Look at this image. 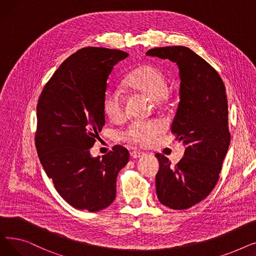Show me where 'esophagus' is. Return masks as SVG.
<instances>
[{"instance_id": "esophagus-1", "label": "esophagus", "mask_w": 256, "mask_h": 256, "mask_svg": "<svg viewBox=\"0 0 256 256\" xmlns=\"http://www.w3.org/2000/svg\"><path fill=\"white\" fill-rule=\"evenodd\" d=\"M145 154L142 152H130V156L132 158H142Z\"/></svg>"}]
</instances>
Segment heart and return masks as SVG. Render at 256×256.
Instances as JSON below:
<instances>
[{"mask_svg": "<svg viewBox=\"0 0 256 256\" xmlns=\"http://www.w3.org/2000/svg\"><path fill=\"white\" fill-rule=\"evenodd\" d=\"M126 90L139 93L158 102L166 98L167 82L164 74L152 65H144L132 72L124 82ZM102 110L113 121L122 120L126 116L124 102L119 91L108 89L102 98ZM160 130L158 124L136 122L132 124L124 132V138L132 143L147 144Z\"/></svg>", "mask_w": 256, "mask_h": 256, "instance_id": "heart-1", "label": "heart"}]
</instances>
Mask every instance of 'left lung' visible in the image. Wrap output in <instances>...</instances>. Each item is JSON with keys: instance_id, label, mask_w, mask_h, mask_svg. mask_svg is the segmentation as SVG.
<instances>
[{"instance_id": "left-lung-1", "label": "left lung", "mask_w": 256, "mask_h": 256, "mask_svg": "<svg viewBox=\"0 0 256 256\" xmlns=\"http://www.w3.org/2000/svg\"><path fill=\"white\" fill-rule=\"evenodd\" d=\"M147 56L168 59L178 66L180 104L171 132L186 146L172 167L156 154L158 199L172 210H186L204 200L216 186L230 143L225 86L219 74L186 46L156 48Z\"/></svg>"}]
</instances>
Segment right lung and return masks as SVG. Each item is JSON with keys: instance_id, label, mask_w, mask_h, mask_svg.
I'll return each mask as SVG.
<instances>
[{"instance_id": "1", "label": "right lung", "mask_w": 256, "mask_h": 256, "mask_svg": "<svg viewBox=\"0 0 256 256\" xmlns=\"http://www.w3.org/2000/svg\"><path fill=\"white\" fill-rule=\"evenodd\" d=\"M128 54L85 48L67 58L44 86L37 104V154L60 196L78 210L98 212L116 197L118 172L130 154L116 145L104 156L90 148L104 126L102 98L113 67Z\"/></svg>"}]
</instances>
